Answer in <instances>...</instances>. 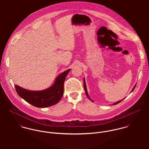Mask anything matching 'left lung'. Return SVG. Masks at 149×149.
<instances>
[{"mask_svg":"<svg viewBox=\"0 0 149 149\" xmlns=\"http://www.w3.org/2000/svg\"><path fill=\"white\" fill-rule=\"evenodd\" d=\"M135 86H136V84L134 86V87L133 88V89H132V91L134 89V88H135ZM84 90H85V93H86V96L88 97V99H89V100H91L90 99V98L89 97V96H88V92H87V91H86V84H85V79H84ZM122 100H123H123H120V101H119V102H116L115 103H114V104H114V105H115V104H117L118 103H120V102H121ZM93 102V101H92Z\"/></svg>","mask_w":149,"mask_h":149,"instance_id":"obj_1","label":"left lung"}]
</instances>
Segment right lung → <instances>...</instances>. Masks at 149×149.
Returning <instances> with one entry per match:
<instances>
[{"label": "right lung", "mask_w": 149, "mask_h": 149, "mask_svg": "<svg viewBox=\"0 0 149 149\" xmlns=\"http://www.w3.org/2000/svg\"><path fill=\"white\" fill-rule=\"evenodd\" d=\"M68 69L60 74L54 84L41 91H30L15 85L18 95L30 104L39 108H45L57 104L64 94V84L65 78L70 71Z\"/></svg>", "instance_id": "obj_1"}]
</instances>
